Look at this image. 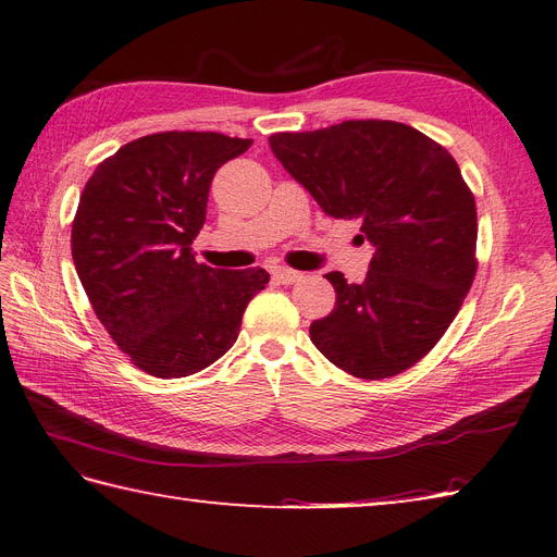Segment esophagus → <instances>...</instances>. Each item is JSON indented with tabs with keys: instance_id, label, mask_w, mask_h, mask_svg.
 Segmentation results:
<instances>
[{
	"instance_id": "esophagus-1",
	"label": "esophagus",
	"mask_w": 557,
	"mask_h": 557,
	"mask_svg": "<svg viewBox=\"0 0 557 557\" xmlns=\"http://www.w3.org/2000/svg\"><path fill=\"white\" fill-rule=\"evenodd\" d=\"M273 280L280 284H296L302 280V273L292 271V269H275L273 271Z\"/></svg>"
}]
</instances>
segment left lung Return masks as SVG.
Wrapping results in <instances>:
<instances>
[{
	"mask_svg": "<svg viewBox=\"0 0 557 557\" xmlns=\"http://www.w3.org/2000/svg\"><path fill=\"white\" fill-rule=\"evenodd\" d=\"M284 171L375 248L361 284L327 273L334 309L309 327L334 367L382 380L440 342L475 277V200L446 148L394 120L269 138Z\"/></svg>",
	"mask_w": 557,
	"mask_h": 557,
	"instance_id": "left-lung-1",
	"label": "left lung"
}]
</instances>
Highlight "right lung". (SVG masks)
Returning <instances> with one entry per match:
<instances>
[{
	"label": "right lung",
	"instance_id": "obj_1",
	"mask_svg": "<svg viewBox=\"0 0 557 557\" xmlns=\"http://www.w3.org/2000/svg\"><path fill=\"white\" fill-rule=\"evenodd\" d=\"M250 145L215 132L150 134L84 186L72 223L77 275L120 350L154 377H186L223 357L271 280L263 269H211L190 252L215 171Z\"/></svg>",
	"mask_w": 557,
	"mask_h": 557
}]
</instances>
